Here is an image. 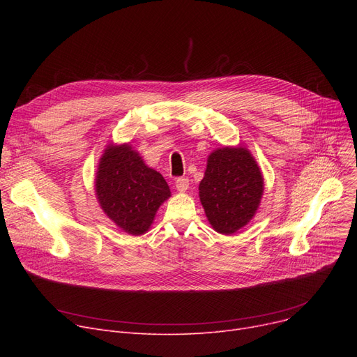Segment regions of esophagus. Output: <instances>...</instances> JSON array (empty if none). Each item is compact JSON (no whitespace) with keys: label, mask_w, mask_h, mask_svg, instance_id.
Wrapping results in <instances>:
<instances>
[{"label":"esophagus","mask_w":357,"mask_h":357,"mask_svg":"<svg viewBox=\"0 0 357 357\" xmlns=\"http://www.w3.org/2000/svg\"><path fill=\"white\" fill-rule=\"evenodd\" d=\"M175 186H176V190L179 192H185L186 190L190 188V179L188 178H176L175 179Z\"/></svg>","instance_id":"esophagus-1"}]
</instances>
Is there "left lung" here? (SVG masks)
Listing matches in <instances>:
<instances>
[{"label":"left lung","mask_w":357,"mask_h":357,"mask_svg":"<svg viewBox=\"0 0 357 357\" xmlns=\"http://www.w3.org/2000/svg\"><path fill=\"white\" fill-rule=\"evenodd\" d=\"M264 194L260 169L243 147H222L208 158L199 199L213 229L233 234L255 215Z\"/></svg>","instance_id":"8db88e82"}]
</instances>
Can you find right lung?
I'll return each mask as SVG.
<instances>
[{
  "mask_svg": "<svg viewBox=\"0 0 357 357\" xmlns=\"http://www.w3.org/2000/svg\"><path fill=\"white\" fill-rule=\"evenodd\" d=\"M96 190L104 213L133 236L149 230L160 204L171 197L163 176L147 167L128 144L105 150Z\"/></svg>",
  "mask_w": 357,
  "mask_h": 357,
  "instance_id": "right-lung-1",
  "label": "right lung"
}]
</instances>
